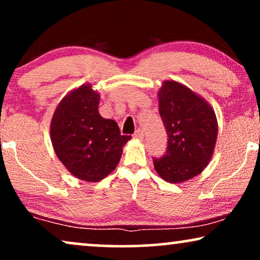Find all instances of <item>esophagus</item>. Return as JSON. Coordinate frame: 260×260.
Segmentation results:
<instances>
[{"instance_id":"esophagus-1","label":"esophagus","mask_w":260,"mask_h":260,"mask_svg":"<svg viewBox=\"0 0 260 260\" xmlns=\"http://www.w3.org/2000/svg\"><path fill=\"white\" fill-rule=\"evenodd\" d=\"M134 138H136V139L143 140L144 139V131L143 129H138L137 132L134 133Z\"/></svg>"}]
</instances>
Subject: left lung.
<instances>
[{
  "mask_svg": "<svg viewBox=\"0 0 260 260\" xmlns=\"http://www.w3.org/2000/svg\"><path fill=\"white\" fill-rule=\"evenodd\" d=\"M159 115L168 133V149L153 159L164 181L180 183L199 175L215 151L218 124L215 110L202 96L175 80L158 91Z\"/></svg>",
  "mask_w": 260,
  "mask_h": 260,
  "instance_id": "1",
  "label": "left lung"
}]
</instances>
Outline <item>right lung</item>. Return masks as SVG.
<instances>
[{
	"instance_id": "add662e5",
	"label": "right lung",
	"mask_w": 260,
	"mask_h": 260,
	"mask_svg": "<svg viewBox=\"0 0 260 260\" xmlns=\"http://www.w3.org/2000/svg\"><path fill=\"white\" fill-rule=\"evenodd\" d=\"M100 93L84 84L62 98L52 115L50 139L57 158L77 179L97 182L120 162L129 136L100 115Z\"/></svg>"
}]
</instances>
